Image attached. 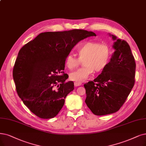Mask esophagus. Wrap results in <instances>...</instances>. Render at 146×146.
<instances>
[{
    "mask_svg": "<svg viewBox=\"0 0 146 146\" xmlns=\"http://www.w3.org/2000/svg\"><path fill=\"white\" fill-rule=\"evenodd\" d=\"M81 85V83H79V82H74V86L75 87H78V86H79Z\"/></svg>",
    "mask_w": 146,
    "mask_h": 146,
    "instance_id": "1",
    "label": "esophagus"
}]
</instances>
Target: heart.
Wrapping results in <instances>:
<instances>
[{
  "instance_id": "obj_1",
  "label": "heart",
  "mask_w": 146,
  "mask_h": 146,
  "mask_svg": "<svg viewBox=\"0 0 146 146\" xmlns=\"http://www.w3.org/2000/svg\"><path fill=\"white\" fill-rule=\"evenodd\" d=\"M79 58L69 53L66 58V66L70 70L76 68L83 61L84 67L70 74V78L75 82L80 83L87 80L94 72L99 73L107 67L112 55L111 47L106 43L89 41L77 48Z\"/></svg>"
}]
</instances>
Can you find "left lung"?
I'll list each match as a JSON object with an SVG mask.
<instances>
[{
  "mask_svg": "<svg viewBox=\"0 0 146 146\" xmlns=\"http://www.w3.org/2000/svg\"><path fill=\"white\" fill-rule=\"evenodd\" d=\"M114 52L101 74L84 84L85 103L96 115L115 113L125 103L135 84L136 64L128 43L111 35Z\"/></svg>",
  "mask_w": 146,
  "mask_h": 146,
  "instance_id": "8db88e82",
  "label": "left lung"
}]
</instances>
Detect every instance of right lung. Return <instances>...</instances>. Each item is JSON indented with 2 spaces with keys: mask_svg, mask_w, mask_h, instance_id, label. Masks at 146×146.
Returning <instances> with one entry per match:
<instances>
[{
  "mask_svg": "<svg viewBox=\"0 0 146 146\" xmlns=\"http://www.w3.org/2000/svg\"><path fill=\"white\" fill-rule=\"evenodd\" d=\"M93 32L73 29L41 33L20 50L13 68L16 90L23 104L35 115L55 117L65 99L74 90L73 81L61 73L67 55L77 43L95 35Z\"/></svg>",
  "mask_w": 146,
  "mask_h": 146,
  "instance_id": "1",
  "label": "right lung"
}]
</instances>
